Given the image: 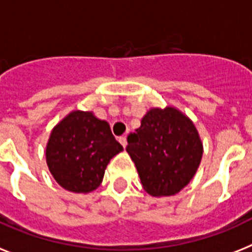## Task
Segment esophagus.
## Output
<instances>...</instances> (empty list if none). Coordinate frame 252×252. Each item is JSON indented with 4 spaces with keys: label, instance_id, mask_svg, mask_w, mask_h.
I'll use <instances>...</instances> for the list:
<instances>
[{
    "label": "esophagus",
    "instance_id": "esophagus-1",
    "mask_svg": "<svg viewBox=\"0 0 252 252\" xmlns=\"http://www.w3.org/2000/svg\"><path fill=\"white\" fill-rule=\"evenodd\" d=\"M118 140H120V143L122 144V147H124V148H126V145H127V140H126V136H121V138L118 139Z\"/></svg>",
    "mask_w": 252,
    "mask_h": 252
}]
</instances>
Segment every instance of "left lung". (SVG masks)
I'll use <instances>...</instances> for the list:
<instances>
[{"label": "left lung", "instance_id": "1", "mask_svg": "<svg viewBox=\"0 0 252 252\" xmlns=\"http://www.w3.org/2000/svg\"><path fill=\"white\" fill-rule=\"evenodd\" d=\"M140 124L127 136L126 151L143 188L153 197L174 196L192 180L201 163L203 147L198 131L174 107L152 108Z\"/></svg>", "mask_w": 252, "mask_h": 252}]
</instances>
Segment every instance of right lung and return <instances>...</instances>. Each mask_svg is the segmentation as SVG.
<instances>
[{
	"mask_svg": "<svg viewBox=\"0 0 252 252\" xmlns=\"http://www.w3.org/2000/svg\"><path fill=\"white\" fill-rule=\"evenodd\" d=\"M122 151L107 121L93 112L73 111L51 131L46 162L60 187L89 193L100 186L107 165Z\"/></svg>",
	"mask_w": 252,
	"mask_h": 252,
	"instance_id": "add662e5",
	"label": "right lung"
}]
</instances>
